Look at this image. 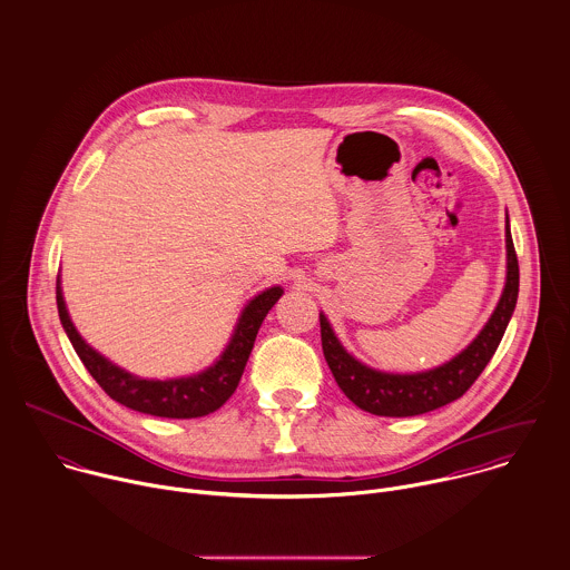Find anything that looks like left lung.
I'll list each match as a JSON object with an SVG mask.
<instances>
[{"label": "left lung", "instance_id": "obj_1", "mask_svg": "<svg viewBox=\"0 0 570 570\" xmlns=\"http://www.w3.org/2000/svg\"><path fill=\"white\" fill-rule=\"evenodd\" d=\"M520 293V266L507 215V284L480 335L451 362L422 373H384L355 360L337 340L331 322L320 313L322 351L344 395L366 413L382 417H413L460 400L495 355L513 317Z\"/></svg>", "mask_w": 570, "mask_h": 570}]
</instances>
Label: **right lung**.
Instances as JSON below:
<instances>
[{"label":"right lung","instance_id":"1","mask_svg":"<svg viewBox=\"0 0 570 570\" xmlns=\"http://www.w3.org/2000/svg\"><path fill=\"white\" fill-rule=\"evenodd\" d=\"M282 295V286H271L255 295L244 306L237 326L230 335V342L219 355V360L204 368L202 373L175 380H144L119 368L117 364H112L110 360H106L101 353L86 344V340L77 333L68 315L61 293V279L57 275V311L61 326L75 353L83 362L86 371L92 375V380L104 389V393L110 400L124 404L126 409L168 420L204 417L217 411L235 393L248 355L253 351L257 331Z\"/></svg>","mask_w":570,"mask_h":570}]
</instances>
